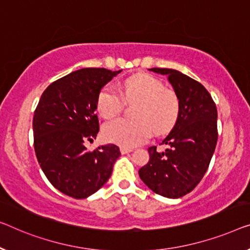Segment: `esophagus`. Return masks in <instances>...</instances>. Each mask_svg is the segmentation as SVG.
<instances>
[{
    "mask_svg": "<svg viewBox=\"0 0 250 250\" xmlns=\"http://www.w3.org/2000/svg\"><path fill=\"white\" fill-rule=\"evenodd\" d=\"M120 151L122 155H125V154H128V152H130V151H132V149L126 148V147H120Z\"/></svg>",
    "mask_w": 250,
    "mask_h": 250,
    "instance_id": "esophagus-1",
    "label": "esophagus"
}]
</instances>
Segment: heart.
<instances>
[{
	"instance_id": "b5f03b06",
	"label": "heart",
	"mask_w": 250,
	"mask_h": 250,
	"mask_svg": "<svg viewBox=\"0 0 250 250\" xmlns=\"http://www.w3.org/2000/svg\"><path fill=\"white\" fill-rule=\"evenodd\" d=\"M137 101L132 109L135 118H121L103 126L106 141L133 147L143 144L156 133L173 128L180 114V98L173 88L148 74H139L125 81L120 92L112 84H106L98 96V111L105 119H113L122 112L125 102Z\"/></svg>"
}]
</instances>
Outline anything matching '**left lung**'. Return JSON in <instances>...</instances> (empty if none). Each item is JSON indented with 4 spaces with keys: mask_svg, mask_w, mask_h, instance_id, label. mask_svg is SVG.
Returning a JSON list of instances; mask_svg holds the SVG:
<instances>
[{
    "mask_svg": "<svg viewBox=\"0 0 250 250\" xmlns=\"http://www.w3.org/2000/svg\"><path fill=\"white\" fill-rule=\"evenodd\" d=\"M168 81L180 98V114L172 131L163 140L165 151L148 148L149 162L139 176L151 191L169 199L188 194L208 170L218 140L217 106L199 82L175 69L151 68Z\"/></svg>",
    "mask_w": 250,
    "mask_h": 250,
    "instance_id": "obj_1",
    "label": "left lung"
}]
</instances>
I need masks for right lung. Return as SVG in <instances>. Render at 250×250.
Masks as SVG:
<instances>
[{
    "label": "right lung",
    "mask_w": 250,
    "mask_h": 250,
    "mask_svg": "<svg viewBox=\"0 0 250 250\" xmlns=\"http://www.w3.org/2000/svg\"><path fill=\"white\" fill-rule=\"evenodd\" d=\"M121 70L83 68L55 81L33 115V146L48 181L74 199H85L106 183L120 149L113 144L89 151L100 130L98 96Z\"/></svg>",
    "instance_id": "1"
}]
</instances>
